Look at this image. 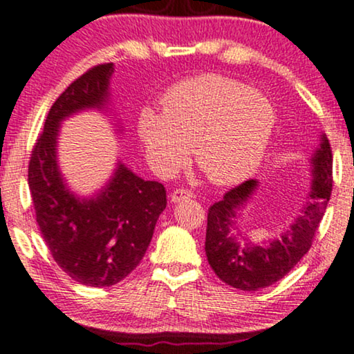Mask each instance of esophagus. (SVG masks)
<instances>
[{"label":"esophagus","mask_w":354,"mask_h":354,"mask_svg":"<svg viewBox=\"0 0 354 354\" xmlns=\"http://www.w3.org/2000/svg\"><path fill=\"white\" fill-rule=\"evenodd\" d=\"M192 197H194V194L187 189H176L172 194H170V200H172V203L184 202V200H189Z\"/></svg>","instance_id":"obj_1"}]
</instances>
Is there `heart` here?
Instances as JSON below:
<instances>
[{"label":"heart","instance_id":"b5f03b06","mask_svg":"<svg viewBox=\"0 0 354 354\" xmlns=\"http://www.w3.org/2000/svg\"><path fill=\"white\" fill-rule=\"evenodd\" d=\"M160 104L162 113L146 108L138 118L144 152L160 176L177 172L192 149L208 180L238 184L261 164L276 128L268 98L213 73L174 85Z\"/></svg>","mask_w":354,"mask_h":354}]
</instances>
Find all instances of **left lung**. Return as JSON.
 Here are the masks:
<instances>
[{
	"mask_svg": "<svg viewBox=\"0 0 354 354\" xmlns=\"http://www.w3.org/2000/svg\"><path fill=\"white\" fill-rule=\"evenodd\" d=\"M313 152L312 184L300 215L282 236L268 244H252L236 226L238 212L257 189L254 178L226 192L208 208L205 252L221 281L239 290H259L281 281L310 250L315 231L325 215L331 195L333 156L325 134Z\"/></svg>",
	"mask_w": 354,
	"mask_h": 354,
	"instance_id": "1",
	"label": "left lung"
}]
</instances>
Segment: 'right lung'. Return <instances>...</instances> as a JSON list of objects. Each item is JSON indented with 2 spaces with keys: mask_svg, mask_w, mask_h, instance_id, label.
I'll return each mask as SVG.
<instances>
[{
  "mask_svg": "<svg viewBox=\"0 0 354 354\" xmlns=\"http://www.w3.org/2000/svg\"><path fill=\"white\" fill-rule=\"evenodd\" d=\"M113 71V64L90 68L55 100L28 170L36 220L52 257L73 281L90 287L115 286L136 269L167 205L162 184L144 180L121 162L97 195L80 198L57 164L60 123L78 111L106 110Z\"/></svg>",
  "mask_w": 354,
  "mask_h": 354,
  "instance_id": "right-lung-1",
  "label": "right lung"
}]
</instances>
